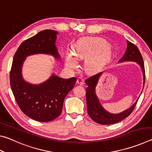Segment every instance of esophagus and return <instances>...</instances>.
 <instances>
[{"label": "esophagus", "mask_w": 152, "mask_h": 152, "mask_svg": "<svg viewBox=\"0 0 152 152\" xmlns=\"http://www.w3.org/2000/svg\"><path fill=\"white\" fill-rule=\"evenodd\" d=\"M77 84H78V85H83L84 84V80L82 79L81 78H78L77 79Z\"/></svg>", "instance_id": "1"}]
</instances>
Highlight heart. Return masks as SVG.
<instances>
[{"instance_id":"b5f03b06","label":"heart","mask_w":152,"mask_h":152,"mask_svg":"<svg viewBox=\"0 0 152 152\" xmlns=\"http://www.w3.org/2000/svg\"><path fill=\"white\" fill-rule=\"evenodd\" d=\"M111 51L104 40L96 37H85L80 39L74 48V54L79 60L87 58L84 64L86 70L91 72L100 68L109 58ZM74 53L69 51L66 59V65L74 69L78 61Z\"/></svg>"}]
</instances>
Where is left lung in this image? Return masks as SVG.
I'll return each instance as SVG.
<instances>
[{"mask_svg": "<svg viewBox=\"0 0 152 152\" xmlns=\"http://www.w3.org/2000/svg\"><path fill=\"white\" fill-rule=\"evenodd\" d=\"M135 61L141 68L143 76V86L145 84V68H144V63L142 56H141L140 50L132 42L127 41V50L123 57L120 59L119 62L123 61ZM102 72H99L94 75L87 78L85 80V83L88 87L86 89V105L88 114L91 119L94 122L101 125H110L114 124L127 117L134 109L137 101L133 104L129 109L124 110L118 114H113L105 110L100 102L99 99L96 96V86L99 80V76Z\"/></svg>", "mask_w": 152, "mask_h": 152, "instance_id": "1", "label": "left lung"}]
</instances>
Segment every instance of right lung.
I'll use <instances>...</instances> for the list:
<instances>
[{"label":"right lung","instance_id":"obj_1","mask_svg":"<svg viewBox=\"0 0 152 152\" xmlns=\"http://www.w3.org/2000/svg\"><path fill=\"white\" fill-rule=\"evenodd\" d=\"M58 33L42 31L24 41L15 53L12 61L10 84L17 104L24 114L40 122L51 121L62 110L64 101L76 82V78L64 79L53 74L40 84H32L22 76V66L27 56L44 53L60 59L56 41Z\"/></svg>","mask_w":152,"mask_h":152}]
</instances>
